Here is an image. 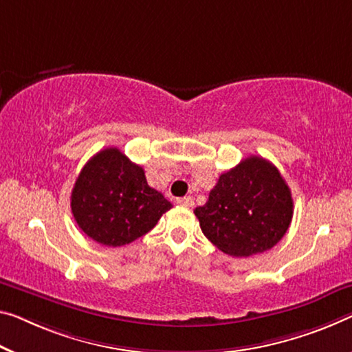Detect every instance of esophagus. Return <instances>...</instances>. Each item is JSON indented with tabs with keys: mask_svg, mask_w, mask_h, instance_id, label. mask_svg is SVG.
Returning a JSON list of instances; mask_svg holds the SVG:
<instances>
[{
	"mask_svg": "<svg viewBox=\"0 0 352 352\" xmlns=\"http://www.w3.org/2000/svg\"><path fill=\"white\" fill-rule=\"evenodd\" d=\"M176 203H177V204H181V206H187V208H192L193 204H195V201H193V198H192V197L177 198V199H176Z\"/></svg>",
	"mask_w": 352,
	"mask_h": 352,
	"instance_id": "1",
	"label": "esophagus"
}]
</instances>
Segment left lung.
Segmentation results:
<instances>
[{
    "mask_svg": "<svg viewBox=\"0 0 352 352\" xmlns=\"http://www.w3.org/2000/svg\"><path fill=\"white\" fill-rule=\"evenodd\" d=\"M193 212L203 234L219 250L252 256L272 248L288 231L293 198L277 166L250 155L223 173L208 203Z\"/></svg>",
    "mask_w": 352,
    "mask_h": 352,
    "instance_id": "8db88e82",
    "label": "left lung"
}]
</instances>
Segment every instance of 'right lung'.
Returning a JSON list of instances; mask_svg holds the SVG:
<instances>
[{
	"instance_id": "obj_1",
	"label": "right lung",
	"mask_w": 352,
	"mask_h": 352,
	"mask_svg": "<svg viewBox=\"0 0 352 352\" xmlns=\"http://www.w3.org/2000/svg\"><path fill=\"white\" fill-rule=\"evenodd\" d=\"M70 208L86 236L105 247H121L153 230L171 203L148 186L142 166L118 148H107L80 171Z\"/></svg>"
}]
</instances>
